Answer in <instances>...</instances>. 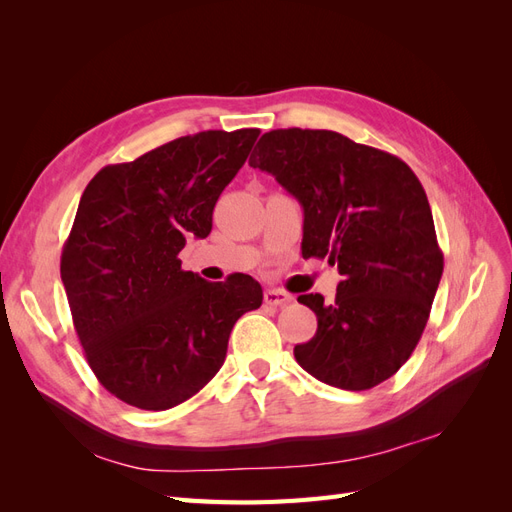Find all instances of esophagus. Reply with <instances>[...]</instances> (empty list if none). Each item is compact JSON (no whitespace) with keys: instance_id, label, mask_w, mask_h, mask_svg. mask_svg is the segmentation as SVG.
Returning <instances> with one entry per match:
<instances>
[{"instance_id":"esophagus-1","label":"esophagus","mask_w":512,"mask_h":512,"mask_svg":"<svg viewBox=\"0 0 512 512\" xmlns=\"http://www.w3.org/2000/svg\"><path fill=\"white\" fill-rule=\"evenodd\" d=\"M290 301H292L290 294L284 292V290H280V288H269V290H265V303H267V305L280 307V305H286V303H290Z\"/></svg>"}]
</instances>
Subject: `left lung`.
<instances>
[{"label": "left lung", "instance_id": "obj_1", "mask_svg": "<svg viewBox=\"0 0 512 512\" xmlns=\"http://www.w3.org/2000/svg\"><path fill=\"white\" fill-rule=\"evenodd\" d=\"M254 151L250 166L303 207V258H329L342 275L335 301L299 297L318 329L294 359L337 389H374L410 359L444 269L421 181L397 156L331 130H271Z\"/></svg>", "mask_w": 512, "mask_h": 512}]
</instances>
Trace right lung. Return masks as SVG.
Instances as JSON below:
<instances>
[{
    "instance_id": "right-lung-1",
    "label": "right lung",
    "mask_w": 512,
    "mask_h": 512,
    "mask_svg": "<svg viewBox=\"0 0 512 512\" xmlns=\"http://www.w3.org/2000/svg\"><path fill=\"white\" fill-rule=\"evenodd\" d=\"M260 130L175 138L85 188L61 252L72 322L108 393L141 410L196 395L224 365L235 322L258 309L250 275L205 282L181 269L185 239H205L226 185Z\"/></svg>"
}]
</instances>
